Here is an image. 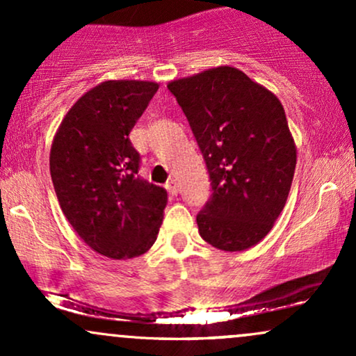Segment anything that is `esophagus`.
<instances>
[{
    "label": "esophagus",
    "instance_id": "1",
    "mask_svg": "<svg viewBox=\"0 0 356 356\" xmlns=\"http://www.w3.org/2000/svg\"><path fill=\"white\" fill-rule=\"evenodd\" d=\"M165 189L169 191L172 195H177V192H179L177 181H175V179H169V181H167V184H165Z\"/></svg>",
    "mask_w": 356,
    "mask_h": 356
}]
</instances>
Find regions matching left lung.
Instances as JSON below:
<instances>
[{"label":"left lung","instance_id":"1","mask_svg":"<svg viewBox=\"0 0 356 356\" xmlns=\"http://www.w3.org/2000/svg\"><path fill=\"white\" fill-rule=\"evenodd\" d=\"M201 149L212 195L197 214L201 238L220 251L259 243L283 211L296 145L281 102L234 67L169 81Z\"/></svg>","mask_w":356,"mask_h":356}]
</instances>
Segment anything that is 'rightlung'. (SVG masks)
Listing matches in <instances>:
<instances>
[{
  "mask_svg": "<svg viewBox=\"0 0 356 356\" xmlns=\"http://www.w3.org/2000/svg\"><path fill=\"white\" fill-rule=\"evenodd\" d=\"M159 83L107 80L73 104L56 130L50 174L65 218L93 251L130 259L152 248L167 192L140 179L129 134Z\"/></svg>",
  "mask_w": 356,
  "mask_h": 356,
  "instance_id": "add662e5",
  "label": "right lung"
}]
</instances>
